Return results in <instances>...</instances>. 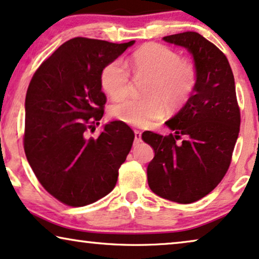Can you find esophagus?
<instances>
[{
  "mask_svg": "<svg viewBox=\"0 0 259 259\" xmlns=\"http://www.w3.org/2000/svg\"><path fill=\"white\" fill-rule=\"evenodd\" d=\"M141 133L135 130V141H134V144H139L141 142Z\"/></svg>",
  "mask_w": 259,
  "mask_h": 259,
  "instance_id": "esophagus-1",
  "label": "esophagus"
}]
</instances>
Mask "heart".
<instances>
[{"label":"heart","instance_id":"heart-1","mask_svg":"<svg viewBox=\"0 0 259 259\" xmlns=\"http://www.w3.org/2000/svg\"><path fill=\"white\" fill-rule=\"evenodd\" d=\"M136 77H149L143 91L147 98L126 97L113 103L110 113L115 118L137 126L148 125L164 113V102L180 106L187 101L195 86L196 75L191 64L162 45L141 47L130 58ZM102 86L110 97H123L130 89V73L120 60L106 65L102 72Z\"/></svg>","mask_w":259,"mask_h":259}]
</instances>
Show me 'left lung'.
Here are the masks:
<instances>
[{"label": "left lung", "instance_id": "8db88e82", "mask_svg": "<svg viewBox=\"0 0 259 259\" xmlns=\"http://www.w3.org/2000/svg\"><path fill=\"white\" fill-rule=\"evenodd\" d=\"M162 40L192 54L196 80L186 104L164 123L173 134H142L155 153L148 185L161 198L191 204L212 192L229 169L240 125L236 85L225 54L199 33Z\"/></svg>", "mask_w": 259, "mask_h": 259}]
</instances>
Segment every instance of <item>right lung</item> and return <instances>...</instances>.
<instances>
[{
	"mask_svg": "<svg viewBox=\"0 0 259 259\" xmlns=\"http://www.w3.org/2000/svg\"><path fill=\"white\" fill-rule=\"evenodd\" d=\"M135 41L74 37L34 73L25 102L23 147L46 191L68 206L90 205L115 188L135 134L112 120L90 136L104 115L102 72Z\"/></svg>",
	"mask_w": 259,
	"mask_h": 259,
	"instance_id": "add662e5",
	"label": "right lung"
}]
</instances>
